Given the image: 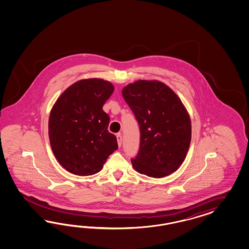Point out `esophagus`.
<instances>
[{"label":"esophagus","mask_w":249,"mask_h":249,"mask_svg":"<svg viewBox=\"0 0 249 249\" xmlns=\"http://www.w3.org/2000/svg\"><path fill=\"white\" fill-rule=\"evenodd\" d=\"M117 141H118V145H119V147H121V144H122V136H121V133L117 134Z\"/></svg>","instance_id":"esophagus-1"}]
</instances>
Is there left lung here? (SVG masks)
<instances>
[{"label": "left lung", "instance_id": "1", "mask_svg": "<svg viewBox=\"0 0 249 249\" xmlns=\"http://www.w3.org/2000/svg\"><path fill=\"white\" fill-rule=\"evenodd\" d=\"M141 130L133 168L149 177L161 178L174 173L190 147L192 126L181 99L165 84L139 80L122 89Z\"/></svg>", "mask_w": 249, "mask_h": 249}]
</instances>
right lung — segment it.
<instances>
[{"instance_id":"right-lung-1","label":"right lung","mask_w":249,"mask_h":249,"mask_svg":"<svg viewBox=\"0 0 249 249\" xmlns=\"http://www.w3.org/2000/svg\"><path fill=\"white\" fill-rule=\"evenodd\" d=\"M113 91L108 81L82 79L68 88L54 103L48 121L50 145L69 173L97 174L118 149L116 136L107 130L109 116L102 109Z\"/></svg>"}]
</instances>
